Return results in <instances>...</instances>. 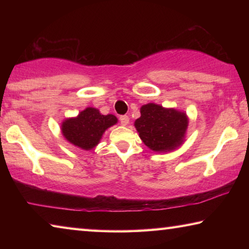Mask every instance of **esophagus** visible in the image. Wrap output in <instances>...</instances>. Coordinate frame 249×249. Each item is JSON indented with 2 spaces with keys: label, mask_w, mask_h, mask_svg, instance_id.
<instances>
[{
  "label": "esophagus",
  "mask_w": 249,
  "mask_h": 249,
  "mask_svg": "<svg viewBox=\"0 0 249 249\" xmlns=\"http://www.w3.org/2000/svg\"><path fill=\"white\" fill-rule=\"evenodd\" d=\"M120 122L123 126H126L129 123V117L127 115H122L120 116Z\"/></svg>",
  "instance_id": "1"
}]
</instances>
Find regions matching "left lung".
<instances>
[{
    "label": "left lung",
    "mask_w": 249,
    "mask_h": 249,
    "mask_svg": "<svg viewBox=\"0 0 249 249\" xmlns=\"http://www.w3.org/2000/svg\"><path fill=\"white\" fill-rule=\"evenodd\" d=\"M135 127L147 147L155 151H167L182 144L188 119L177 109L149 103L142 107Z\"/></svg>",
    "instance_id": "obj_1"
}]
</instances>
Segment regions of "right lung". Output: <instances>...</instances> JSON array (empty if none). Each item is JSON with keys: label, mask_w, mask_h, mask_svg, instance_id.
<instances>
[{"label": "right lung", "mask_w": 249, "mask_h": 249, "mask_svg": "<svg viewBox=\"0 0 249 249\" xmlns=\"http://www.w3.org/2000/svg\"><path fill=\"white\" fill-rule=\"evenodd\" d=\"M116 123L114 115H102L99 109L88 107L74 119L66 120L61 125V130L71 144L90 150L99 144L105 129Z\"/></svg>", "instance_id": "add662e5"}]
</instances>
